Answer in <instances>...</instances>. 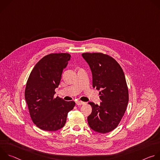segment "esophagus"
<instances>
[{
    "label": "esophagus",
    "mask_w": 160,
    "mask_h": 160,
    "mask_svg": "<svg viewBox=\"0 0 160 160\" xmlns=\"http://www.w3.org/2000/svg\"><path fill=\"white\" fill-rule=\"evenodd\" d=\"M85 102H83V101H78L77 102V104L78 106H81V105H83V104H85Z\"/></svg>",
    "instance_id": "obj_1"
}]
</instances>
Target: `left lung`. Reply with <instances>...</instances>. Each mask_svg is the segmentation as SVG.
Returning a JSON list of instances; mask_svg holds the SVG:
<instances>
[{
	"mask_svg": "<svg viewBox=\"0 0 160 160\" xmlns=\"http://www.w3.org/2000/svg\"><path fill=\"white\" fill-rule=\"evenodd\" d=\"M83 58L92 73V87L101 90L100 105L88 104L92 111L87 118L89 127L102 133L116 128L123 118L128 102V90L120 65L111 56L102 52H85Z\"/></svg>",
	"mask_w": 160,
	"mask_h": 160,
	"instance_id": "left-lung-1",
	"label": "left lung"
}]
</instances>
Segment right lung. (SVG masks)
Listing matches in <instances>:
<instances>
[{
    "instance_id": "right-lung-1",
    "label": "right lung",
    "mask_w": 160,
    "mask_h": 160,
    "mask_svg": "<svg viewBox=\"0 0 160 160\" xmlns=\"http://www.w3.org/2000/svg\"><path fill=\"white\" fill-rule=\"evenodd\" d=\"M68 53H52L34 66L27 82L25 97L33 122L40 129L56 131L64 127L74 101L54 98L64 68L70 60Z\"/></svg>"
}]
</instances>
